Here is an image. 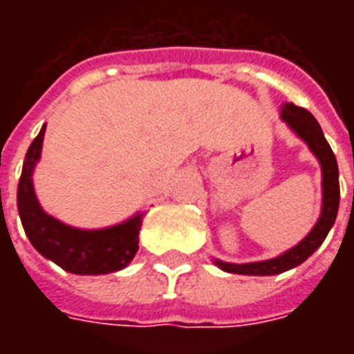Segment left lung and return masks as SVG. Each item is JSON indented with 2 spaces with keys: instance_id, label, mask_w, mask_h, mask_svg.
Returning a JSON list of instances; mask_svg holds the SVG:
<instances>
[{
  "instance_id": "left-lung-1",
  "label": "left lung",
  "mask_w": 354,
  "mask_h": 354,
  "mask_svg": "<svg viewBox=\"0 0 354 354\" xmlns=\"http://www.w3.org/2000/svg\"><path fill=\"white\" fill-rule=\"evenodd\" d=\"M282 121H286L292 131L309 146L313 153L317 155L322 169V210H320L319 222L309 231V235L299 241L294 248H290L273 260L252 261V263H227V261L214 260V263L227 273L237 274H279L288 271L292 267L304 263L317 248H319L328 231L332 230L339 208V172H337V161L332 151V147L324 138L319 121L305 108L284 104L281 111Z\"/></svg>"
}]
</instances>
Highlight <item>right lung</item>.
I'll return each mask as SVG.
<instances>
[{
    "instance_id": "1",
    "label": "right lung",
    "mask_w": 354,
    "mask_h": 354,
    "mask_svg": "<svg viewBox=\"0 0 354 354\" xmlns=\"http://www.w3.org/2000/svg\"><path fill=\"white\" fill-rule=\"evenodd\" d=\"M45 124L30 144L22 165L17 207L30 243L43 258L55 261L68 273L106 274L123 269L138 252L142 212L131 220L104 230H77L58 222L39 205L34 192V169L41 157Z\"/></svg>"
}]
</instances>
